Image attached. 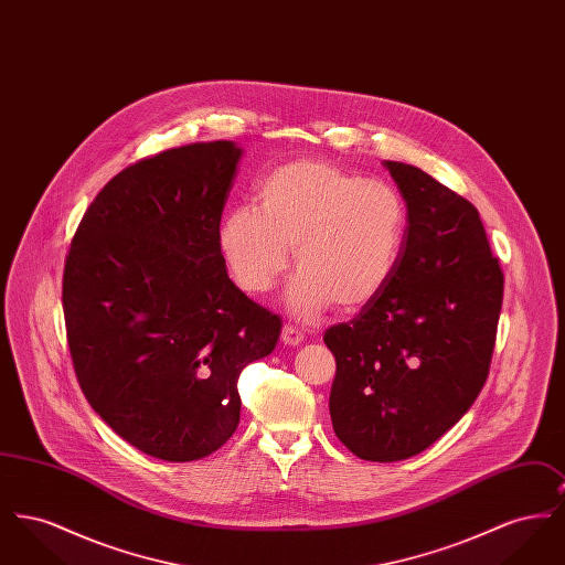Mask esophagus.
Wrapping results in <instances>:
<instances>
[{
    "instance_id": "esophagus-1",
    "label": "esophagus",
    "mask_w": 565,
    "mask_h": 565,
    "mask_svg": "<svg viewBox=\"0 0 565 565\" xmlns=\"http://www.w3.org/2000/svg\"><path fill=\"white\" fill-rule=\"evenodd\" d=\"M305 341V334L292 326V323H286L284 326V330H281V343L284 345H290V348H295V345H300Z\"/></svg>"
}]
</instances>
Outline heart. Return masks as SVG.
<instances>
[{
	"label": "heart",
	"instance_id": "1",
	"mask_svg": "<svg viewBox=\"0 0 565 565\" xmlns=\"http://www.w3.org/2000/svg\"><path fill=\"white\" fill-rule=\"evenodd\" d=\"M258 212L235 210L217 231L222 258L247 295H265L290 267L288 290L298 318L334 305L358 313L387 288L406 233L403 196L326 161H290L270 169L256 194Z\"/></svg>",
	"mask_w": 565,
	"mask_h": 565
}]
</instances>
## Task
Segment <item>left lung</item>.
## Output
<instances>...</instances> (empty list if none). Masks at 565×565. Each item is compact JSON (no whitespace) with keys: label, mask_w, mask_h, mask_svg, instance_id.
<instances>
[{"label":"left lung","mask_w":565,"mask_h":565,"mask_svg":"<svg viewBox=\"0 0 565 565\" xmlns=\"http://www.w3.org/2000/svg\"><path fill=\"white\" fill-rule=\"evenodd\" d=\"M406 203L394 277L326 330L337 360L330 419L366 461L417 456L463 417L489 375L504 275L477 207L426 171L385 161Z\"/></svg>","instance_id":"obj_1"}]
</instances>
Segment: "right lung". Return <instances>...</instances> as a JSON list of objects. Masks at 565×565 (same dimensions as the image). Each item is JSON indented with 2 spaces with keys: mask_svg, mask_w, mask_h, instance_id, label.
Here are the masks:
<instances>
[{
  "mask_svg": "<svg viewBox=\"0 0 565 565\" xmlns=\"http://www.w3.org/2000/svg\"><path fill=\"white\" fill-rule=\"evenodd\" d=\"M233 141L135 162L82 215L63 270L67 343L95 413L139 451L194 461L239 426L237 381L279 316L231 281L217 245Z\"/></svg>",
  "mask_w": 565,
  "mask_h": 565,
  "instance_id": "add662e5",
  "label": "right lung"
}]
</instances>
